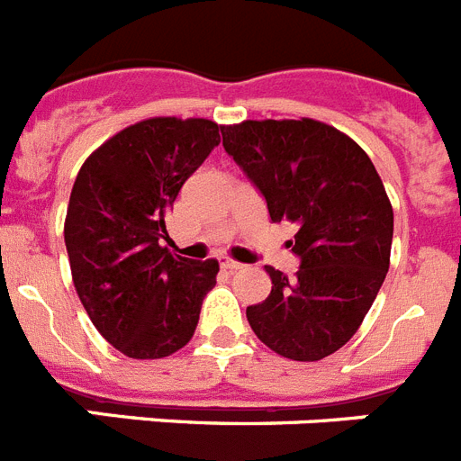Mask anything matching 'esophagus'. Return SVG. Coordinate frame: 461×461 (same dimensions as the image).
Listing matches in <instances>:
<instances>
[{"label": "esophagus", "mask_w": 461, "mask_h": 461, "mask_svg": "<svg viewBox=\"0 0 461 461\" xmlns=\"http://www.w3.org/2000/svg\"><path fill=\"white\" fill-rule=\"evenodd\" d=\"M222 267H224V269H227V272H239V269H243L241 262L230 260V258H227V260H222Z\"/></svg>", "instance_id": "obj_1"}]
</instances>
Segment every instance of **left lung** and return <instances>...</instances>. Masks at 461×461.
<instances>
[{"label":"left lung","instance_id":"obj_1","mask_svg":"<svg viewBox=\"0 0 461 461\" xmlns=\"http://www.w3.org/2000/svg\"><path fill=\"white\" fill-rule=\"evenodd\" d=\"M220 129L269 218L297 224L300 269L288 278L265 267L272 293L246 309L250 328L285 358L321 361L354 338L389 272L393 211L380 173L349 135L314 119Z\"/></svg>","mask_w":461,"mask_h":461}]
</instances>
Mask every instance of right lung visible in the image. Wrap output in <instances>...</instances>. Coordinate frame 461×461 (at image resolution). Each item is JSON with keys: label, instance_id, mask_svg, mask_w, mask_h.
<instances>
[{"label": "right lung", "instance_id": "right-lung-1", "mask_svg": "<svg viewBox=\"0 0 461 461\" xmlns=\"http://www.w3.org/2000/svg\"><path fill=\"white\" fill-rule=\"evenodd\" d=\"M220 142L211 119L152 117L119 131L77 173L65 246L77 295L129 358H164L192 339L218 260L173 255L166 215Z\"/></svg>", "mask_w": 461, "mask_h": 461}]
</instances>
